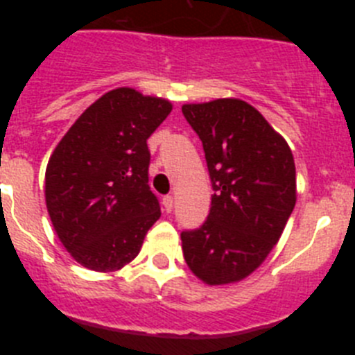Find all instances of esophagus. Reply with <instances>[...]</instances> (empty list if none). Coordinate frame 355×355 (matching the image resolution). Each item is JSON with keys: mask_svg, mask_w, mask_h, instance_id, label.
I'll list each match as a JSON object with an SVG mask.
<instances>
[{"mask_svg": "<svg viewBox=\"0 0 355 355\" xmlns=\"http://www.w3.org/2000/svg\"><path fill=\"white\" fill-rule=\"evenodd\" d=\"M163 208H165V211L167 213H171L172 209H174V197L172 196L163 197Z\"/></svg>", "mask_w": 355, "mask_h": 355, "instance_id": "1", "label": "esophagus"}]
</instances>
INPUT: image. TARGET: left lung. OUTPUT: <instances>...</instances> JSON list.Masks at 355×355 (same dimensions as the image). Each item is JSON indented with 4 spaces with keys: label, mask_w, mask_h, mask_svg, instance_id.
Masks as SVG:
<instances>
[{
    "label": "left lung",
    "mask_w": 355,
    "mask_h": 355,
    "mask_svg": "<svg viewBox=\"0 0 355 355\" xmlns=\"http://www.w3.org/2000/svg\"><path fill=\"white\" fill-rule=\"evenodd\" d=\"M211 178L208 220L181 233L188 268L205 284L238 283L270 254L297 202L286 140L249 103L224 97L183 105Z\"/></svg>",
    "instance_id": "1"
}]
</instances>
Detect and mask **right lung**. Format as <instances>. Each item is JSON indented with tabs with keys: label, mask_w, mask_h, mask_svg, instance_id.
<instances>
[{
	"label": "right lung",
	"mask_w": 355,
	"mask_h": 355,
	"mask_svg": "<svg viewBox=\"0 0 355 355\" xmlns=\"http://www.w3.org/2000/svg\"><path fill=\"white\" fill-rule=\"evenodd\" d=\"M172 103L130 87L85 110L46 167V206L62 245L81 266L115 272L133 261L159 218L147 139Z\"/></svg>",
	"instance_id": "right-lung-1"
}]
</instances>
